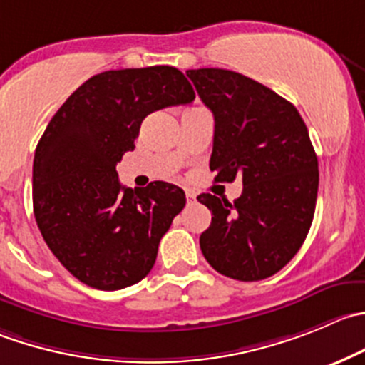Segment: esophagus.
<instances>
[{"label": "esophagus", "mask_w": 365, "mask_h": 365, "mask_svg": "<svg viewBox=\"0 0 365 365\" xmlns=\"http://www.w3.org/2000/svg\"><path fill=\"white\" fill-rule=\"evenodd\" d=\"M185 197H187V203H189V205H192L194 201H196V194H194V192H187Z\"/></svg>", "instance_id": "obj_1"}]
</instances>
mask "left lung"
Instances as JSON below:
<instances>
[{
  "instance_id": "1",
  "label": "left lung",
  "mask_w": 365,
  "mask_h": 365,
  "mask_svg": "<svg viewBox=\"0 0 365 365\" xmlns=\"http://www.w3.org/2000/svg\"><path fill=\"white\" fill-rule=\"evenodd\" d=\"M187 76L214 114L210 169L217 182L242 178L233 203L212 194L200 237L208 264L225 277L258 282L291 262L309 233L319 185L309 130L292 103L228 69H189Z\"/></svg>"
}]
</instances>
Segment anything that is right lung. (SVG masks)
Wrapping results in <instances>:
<instances>
[{"instance_id":"add662e5","label":"right lung","mask_w":365,"mask_h":365,"mask_svg":"<svg viewBox=\"0 0 365 365\" xmlns=\"http://www.w3.org/2000/svg\"><path fill=\"white\" fill-rule=\"evenodd\" d=\"M194 98L176 67L105 71L46 126L34 158L35 221L60 264L88 287L119 291L155 265L185 192L165 182L123 187L115 165L133 151L146 115Z\"/></svg>"}]
</instances>
